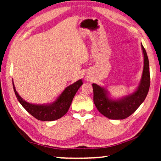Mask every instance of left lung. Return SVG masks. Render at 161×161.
<instances>
[{
	"instance_id": "left-lung-1",
	"label": "left lung",
	"mask_w": 161,
	"mask_h": 161,
	"mask_svg": "<svg viewBox=\"0 0 161 161\" xmlns=\"http://www.w3.org/2000/svg\"><path fill=\"white\" fill-rule=\"evenodd\" d=\"M144 65L143 75L139 86L136 92L118 100L110 99L105 88L92 84L94 92V103L99 112L110 119H124L134 112L143 102L150 87L149 61L146 51L141 44Z\"/></svg>"
}]
</instances>
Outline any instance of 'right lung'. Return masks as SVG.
<instances>
[{
	"label": "right lung",
	"instance_id": "obj_1",
	"mask_svg": "<svg viewBox=\"0 0 161 161\" xmlns=\"http://www.w3.org/2000/svg\"><path fill=\"white\" fill-rule=\"evenodd\" d=\"M81 80H78L74 84H71L64 89L63 92L59 95L55 102L49 105H37L30 103L23 100L19 96L16 92L13 81V89L18 102L23 106V108L31 114L32 116L40 121H51L60 119L69 110L72 103V99L79 88L82 85Z\"/></svg>",
	"mask_w": 161,
	"mask_h": 161
}]
</instances>
